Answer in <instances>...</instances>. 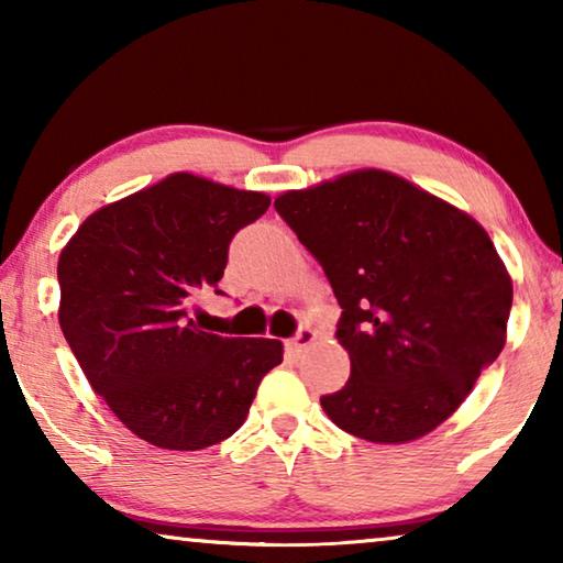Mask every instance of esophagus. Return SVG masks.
<instances>
[{"mask_svg":"<svg viewBox=\"0 0 563 563\" xmlns=\"http://www.w3.org/2000/svg\"><path fill=\"white\" fill-rule=\"evenodd\" d=\"M312 342H316V332H312L310 328H300L298 335L285 342V347H288V352H290L292 357H298V355H302V352L312 345Z\"/></svg>","mask_w":563,"mask_h":563,"instance_id":"34e87169","label":"esophagus"}]
</instances>
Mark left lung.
<instances>
[{"label":"left lung","mask_w":563,"mask_h":563,"mask_svg":"<svg viewBox=\"0 0 563 563\" xmlns=\"http://www.w3.org/2000/svg\"><path fill=\"white\" fill-rule=\"evenodd\" d=\"M342 308L350 379L320 397L340 430L405 444L437 430L507 342L511 278L487 231L389 170L275 198Z\"/></svg>","instance_id":"obj_1"}]
</instances>
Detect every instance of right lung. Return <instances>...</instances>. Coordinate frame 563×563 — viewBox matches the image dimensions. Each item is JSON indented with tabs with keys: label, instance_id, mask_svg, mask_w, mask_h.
Returning a JSON list of instances; mask_svg holds the SVG:
<instances>
[{
	"label": "right lung",
	"instance_id": "add662e5",
	"mask_svg": "<svg viewBox=\"0 0 563 563\" xmlns=\"http://www.w3.org/2000/svg\"><path fill=\"white\" fill-rule=\"evenodd\" d=\"M271 198L170 174L91 213L59 255V325L93 393L161 450L196 452L241 430L283 342L223 338L190 318L223 278L228 245Z\"/></svg>",
	"mask_w": 563,
	"mask_h": 563
}]
</instances>
